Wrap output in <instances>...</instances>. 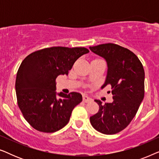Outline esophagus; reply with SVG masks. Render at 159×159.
Wrapping results in <instances>:
<instances>
[{
    "mask_svg": "<svg viewBox=\"0 0 159 159\" xmlns=\"http://www.w3.org/2000/svg\"><path fill=\"white\" fill-rule=\"evenodd\" d=\"M83 101L84 103H89V102L91 101V98L87 96V95H83Z\"/></svg>",
    "mask_w": 159,
    "mask_h": 159,
    "instance_id": "1",
    "label": "esophagus"
}]
</instances>
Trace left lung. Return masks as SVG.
Segmentation results:
<instances>
[{"mask_svg":"<svg viewBox=\"0 0 159 159\" xmlns=\"http://www.w3.org/2000/svg\"><path fill=\"white\" fill-rule=\"evenodd\" d=\"M90 49L107 62V75L101 88L111 87L114 99L104 104L95 100L99 111L90 117V123L103 134L118 133L129 125L144 98V69L135 54L119 45L106 43Z\"/></svg>","mask_w":159,"mask_h":159,"instance_id":"obj_1","label":"left lung"}]
</instances>
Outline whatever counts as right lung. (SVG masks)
<instances>
[{
    "label": "right lung",
    "instance_id": "right-lung-1",
    "mask_svg": "<svg viewBox=\"0 0 159 159\" xmlns=\"http://www.w3.org/2000/svg\"><path fill=\"white\" fill-rule=\"evenodd\" d=\"M89 50L83 47H51L28 55L16 74L17 103L24 117L34 129L51 133L68 124L74 108L81 103L82 95L58 93L56 79L68 75L75 62Z\"/></svg>",
    "mask_w": 159,
    "mask_h": 159
}]
</instances>
